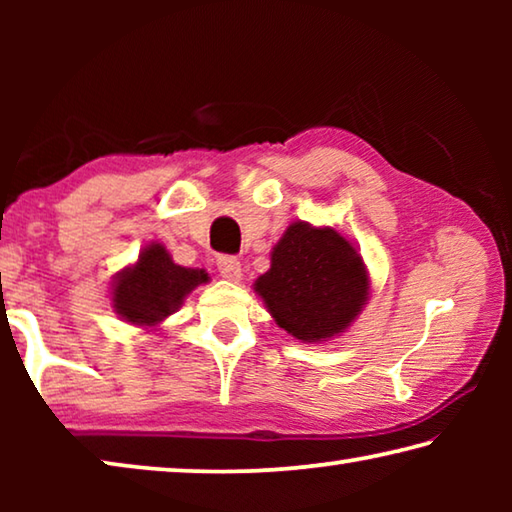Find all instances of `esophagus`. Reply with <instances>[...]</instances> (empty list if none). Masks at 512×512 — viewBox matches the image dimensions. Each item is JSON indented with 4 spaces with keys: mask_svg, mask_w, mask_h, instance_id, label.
<instances>
[{
    "mask_svg": "<svg viewBox=\"0 0 512 512\" xmlns=\"http://www.w3.org/2000/svg\"><path fill=\"white\" fill-rule=\"evenodd\" d=\"M216 268H219V273L225 277V280H232V282L241 280V264L235 257H219Z\"/></svg>",
    "mask_w": 512,
    "mask_h": 512,
    "instance_id": "1",
    "label": "esophagus"
}]
</instances>
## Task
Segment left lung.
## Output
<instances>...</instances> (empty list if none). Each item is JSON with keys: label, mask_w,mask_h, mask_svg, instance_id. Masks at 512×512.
<instances>
[{"label": "left lung", "mask_w": 512, "mask_h": 512, "mask_svg": "<svg viewBox=\"0 0 512 512\" xmlns=\"http://www.w3.org/2000/svg\"><path fill=\"white\" fill-rule=\"evenodd\" d=\"M275 323L291 336L318 343L341 334L366 305L370 282L361 255L334 228L291 223L257 277Z\"/></svg>", "instance_id": "1"}]
</instances>
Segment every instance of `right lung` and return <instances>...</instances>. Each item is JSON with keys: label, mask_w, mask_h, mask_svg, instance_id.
I'll return each instance as SVG.
<instances>
[{"label": "right lung", "mask_w": 512, "mask_h": 512, "mask_svg": "<svg viewBox=\"0 0 512 512\" xmlns=\"http://www.w3.org/2000/svg\"><path fill=\"white\" fill-rule=\"evenodd\" d=\"M210 277L203 268H185L173 262L162 244L146 246L133 266L117 273L112 287V307L133 325L153 327L171 316L189 291Z\"/></svg>", "instance_id": "obj_1"}]
</instances>
